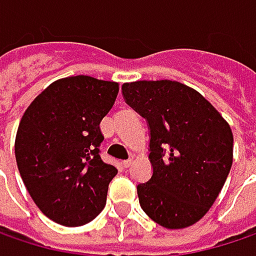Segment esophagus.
<instances>
[{"instance_id":"obj_1","label":"esophagus","mask_w":256,"mask_h":256,"mask_svg":"<svg viewBox=\"0 0 256 256\" xmlns=\"http://www.w3.org/2000/svg\"><path fill=\"white\" fill-rule=\"evenodd\" d=\"M130 164H132V159H124V160H122V165H123L124 168H128Z\"/></svg>"}]
</instances>
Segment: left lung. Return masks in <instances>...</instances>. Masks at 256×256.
Returning a JSON list of instances; mask_svg holds the SVG:
<instances>
[{"label": "left lung", "mask_w": 256, "mask_h": 256, "mask_svg": "<svg viewBox=\"0 0 256 256\" xmlns=\"http://www.w3.org/2000/svg\"><path fill=\"white\" fill-rule=\"evenodd\" d=\"M122 90L150 128L154 174L138 186L143 212L166 229L197 223L216 202L232 168L229 123L198 91L176 81L126 82Z\"/></svg>", "instance_id": "obj_1"}]
</instances>
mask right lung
Returning a JSON list of instances; mask_svg holds the SVG:
<instances>
[{
  "instance_id": "obj_1",
  "label": "right lung",
  "mask_w": 256,
  "mask_h": 256,
  "mask_svg": "<svg viewBox=\"0 0 256 256\" xmlns=\"http://www.w3.org/2000/svg\"><path fill=\"white\" fill-rule=\"evenodd\" d=\"M118 84L86 75L60 78L32 101L16 134L20 175L40 212L62 226H82L107 202L117 168L100 156V123Z\"/></svg>"
}]
</instances>
